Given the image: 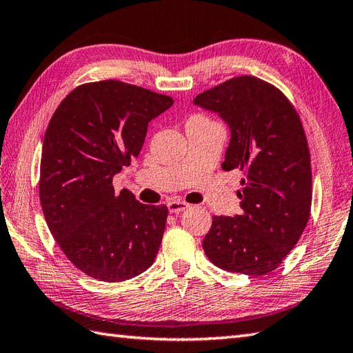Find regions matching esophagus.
I'll return each mask as SVG.
<instances>
[{
    "label": "esophagus",
    "mask_w": 353,
    "mask_h": 353,
    "mask_svg": "<svg viewBox=\"0 0 353 353\" xmlns=\"http://www.w3.org/2000/svg\"><path fill=\"white\" fill-rule=\"evenodd\" d=\"M167 206H168V211H170L171 214H179V212L185 211V209L188 208L190 205L185 203V201H182V200H174V199H172V200L168 201Z\"/></svg>",
    "instance_id": "esophagus-1"
}]
</instances>
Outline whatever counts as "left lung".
<instances>
[{
    "label": "left lung",
    "mask_w": 353,
    "mask_h": 353,
    "mask_svg": "<svg viewBox=\"0 0 353 353\" xmlns=\"http://www.w3.org/2000/svg\"><path fill=\"white\" fill-rule=\"evenodd\" d=\"M194 103L219 112L230 127L221 168L243 171V214L214 215L203 239L208 259L226 272L262 276L281 265L311 215L308 141L285 94L253 76L229 79Z\"/></svg>",
    "instance_id": "1"
}]
</instances>
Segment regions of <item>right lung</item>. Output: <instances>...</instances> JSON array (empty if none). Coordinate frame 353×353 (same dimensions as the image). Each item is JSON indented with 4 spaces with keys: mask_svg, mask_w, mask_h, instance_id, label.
Listing matches in <instances>:
<instances>
[{
    "mask_svg": "<svg viewBox=\"0 0 353 353\" xmlns=\"http://www.w3.org/2000/svg\"><path fill=\"white\" fill-rule=\"evenodd\" d=\"M168 95L101 80L80 85L52 114L43 137L39 199L51 235L72 265L121 282L153 264L167 223L165 205L115 192L112 179L144 144L147 125L172 106Z\"/></svg>",
    "mask_w": 353,
    "mask_h": 353,
    "instance_id": "1",
    "label": "right lung"
}]
</instances>
